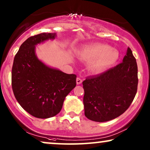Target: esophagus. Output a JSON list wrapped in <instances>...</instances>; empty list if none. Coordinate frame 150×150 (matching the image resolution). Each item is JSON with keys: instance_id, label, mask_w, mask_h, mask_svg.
<instances>
[{"instance_id": "1", "label": "esophagus", "mask_w": 150, "mask_h": 150, "mask_svg": "<svg viewBox=\"0 0 150 150\" xmlns=\"http://www.w3.org/2000/svg\"><path fill=\"white\" fill-rule=\"evenodd\" d=\"M82 82H83V81H82V79H81V78H77V79H76V84H77V85H80V84H81Z\"/></svg>"}]
</instances>
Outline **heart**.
Masks as SVG:
<instances>
[{
    "label": "heart",
    "mask_w": 150,
    "mask_h": 150,
    "mask_svg": "<svg viewBox=\"0 0 150 150\" xmlns=\"http://www.w3.org/2000/svg\"><path fill=\"white\" fill-rule=\"evenodd\" d=\"M77 55L83 60L90 61L89 69L98 74L115 64L120 58V52L115 48L104 44L87 45L77 50Z\"/></svg>",
    "instance_id": "b5f03b06"
}]
</instances>
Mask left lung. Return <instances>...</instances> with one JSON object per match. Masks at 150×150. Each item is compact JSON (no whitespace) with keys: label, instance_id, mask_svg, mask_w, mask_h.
I'll return each instance as SVG.
<instances>
[{"label":"left lung","instance_id":"left-lung-1","mask_svg":"<svg viewBox=\"0 0 150 150\" xmlns=\"http://www.w3.org/2000/svg\"><path fill=\"white\" fill-rule=\"evenodd\" d=\"M85 115L90 120L104 122L120 116L135 97L138 68L130 48L122 63L83 82Z\"/></svg>","mask_w":150,"mask_h":150}]
</instances>
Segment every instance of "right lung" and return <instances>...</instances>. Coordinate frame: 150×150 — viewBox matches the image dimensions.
<instances>
[{"label":"right lung","instance_id":"1","mask_svg":"<svg viewBox=\"0 0 150 150\" xmlns=\"http://www.w3.org/2000/svg\"><path fill=\"white\" fill-rule=\"evenodd\" d=\"M56 37L55 33L30 37L14 57L11 71L13 94L20 105L37 118L47 119L58 114L65 97L76 85V75L48 66L35 54L37 45Z\"/></svg>","mask_w":150,"mask_h":150}]
</instances>
